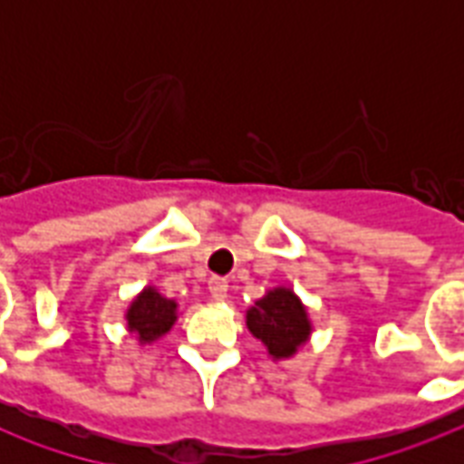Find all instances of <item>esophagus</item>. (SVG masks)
<instances>
[{"instance_id": "esophagus-1", "label": "esophagus", "mask_w": 464, "mask_h": 464, "mask_svg": "<svg viewBox=\"0 0 464 464\" xmlns=\"http://www.w3.org/2000/svg\"><path fill=\"white\" fill-rule=\"evenodd\" d=\"M209 294L217 298V301H224L226 294H228V282H226V279H221V276H211Z\"/></svg>"}]
</instances>
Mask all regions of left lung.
I'll return each instance as SVG.
<instances>
[{
  "instance_id": "8db88e82",
  "label": "left lung",
  "mask_w": 464,
  "mask_h": 464,
  "mask_svg": "<svg viewBox=\"0 0 464 464\" xmlns=\"http://www.w3.org/2000/svg\"><path fill=\"white\" fill-rule=\"evenodd\" d=\"M246 324L275 361L291 359L313 332L308 308L286 286L269 289L260 301H255L246 313Z\"/></svg>"
}]
</instances>
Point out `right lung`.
Here are the masks:
<instances>
[{
  "mask_svg": "<svg viewBox=\"0 0 464 464\" xmlns=\"http://www.w3.org/2000/svg\"><path fill=\"white\" fill-rule=\"evenodd\" d=\"M125 320L127 330L140 344H151L170 332L178 320V304L173 298L160 296L156 286H144L127 308Z\"/></svg>",
  "mask_w": 464,
  "mask_h": 464,
  "instance_id": "right-lung-1",
  "label": "right lung"
}]
</instances>
